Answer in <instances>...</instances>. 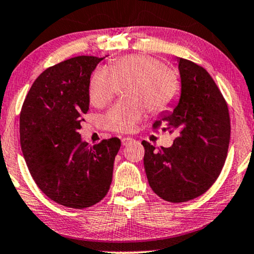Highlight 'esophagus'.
<instances>
[{"instance_id":"1","label":"esophagus","mask_w":254,"mask_h":254,"mask_svg":"<svg viewBox=\"0 0 254 254\" xmlns=\"http://www.w3.org/2000/svg\"><path fill=\"white\" fill-rule=\"evenodd\" d=\"M133 141H134V139H133V138H131V137H123V138H122V144H123L124 146H127V145H129L131 143H133Z\"/></svg>"}]
</instances>
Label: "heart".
<instances>
[{
	"instance_id": "b5f03b06",
	"label": "heart",
	"mask_w": 254,
	"mask_h": 254,
	"mask_svg": "<svg viewBox=\"0 0 254 254\" xmlns=\"http://www.w3.org/2000/svg\"><path fill=\"white\" fill-rule=\"evenodd\" d=\"M131 100L114 104L104 116L107 129L131 132L144 117L145 110L164 111L179 92L177 74L146 54H131L110 63L108 72L97 69L89 81V101L94 107H106L116 95L118 86L129 83Z\"/></svg>"
}]
</instances>
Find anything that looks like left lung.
<instances>
[{
	"label": "left lung",
	"instance_id": "left-lung-1",
	"mask_svg": "<svg viewBox=\"0 0 254 254\" xmlns=\"http://www.w3.org/2000/svg\"><path fill=\"white\" fill-rule=\"evenodd\" d=\"M178 63L180 99L153 124V129L162 127L177 138L171 147L141 141L152 190L173 203L198 197L214 185L224 166L231 131L228 104L210 74L187 59Z\"/></svg>",
	"mask_w": 254,
	"mask_h": 254
}]
</instances>
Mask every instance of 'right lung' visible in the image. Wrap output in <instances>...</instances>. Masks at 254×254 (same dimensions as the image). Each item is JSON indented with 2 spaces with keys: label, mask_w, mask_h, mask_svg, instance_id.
Returning a JSON list of instances; mask_svg holds the SVG:
<instances>
[{
  "label": "right lung",
  "mask_w": 254,
  "mask_h": 254,
  "mask_svg": "<svg viewBox=\"0 0 254 254\" xmlns=\"http://www.w3.org/2000/svg\"><path fill=\"white\" fill-rule=\"evenodd\" d=\"M103 58L80 56L44 70L19 116L25 162L40 190L64 207L83 209L109 190L118 138L89 146L77 132L89 109L90 75Z\"/></svg>",
  "instance_id": "right-lung-1"
}]
</instances>
